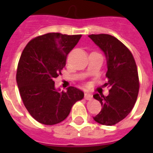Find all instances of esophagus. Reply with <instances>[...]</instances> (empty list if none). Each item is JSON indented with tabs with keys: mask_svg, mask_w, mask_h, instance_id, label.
<instances>
[{
	"mask_svg": "<svg viewBox=\"0 0 153 153\" xmlns=\"http://www.w3.org/2000/svg\"><path fill=\"white\" fill-rule=\"evenodd\" d=\"M84 98L86 100H91L93 98V95L92 94H90V93H86L84 94Z\"/></svg>",
	"mask_w": 153,
	"mask_h": 153,
	"instance_id": "1",
	"label": "esophagus"
}]
</instances>
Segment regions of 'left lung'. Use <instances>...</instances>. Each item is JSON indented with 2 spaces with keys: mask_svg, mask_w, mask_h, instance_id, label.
Instances as JSON below:
<instances>
[{
  "mask_svg": "<svg viewBox=\"0 0 153 153\" xmlns=\"http://www.w3.org/2000/svg\"><path fill=\"white\" fill-rule=\"evenodd\" d=\"M102 51L106 58V76L110 88L109 95L96 93L102 110L93 120L103 125H114L131 111L138 97L139 81L137 65L133 55L120 41L109 34L88 35Z\"/></svg>",
  "mask_w": 153,
  "mask_h": 153,
  "instance_id": "left-lung-1",
  "label": "left lung"
}]
</instances>
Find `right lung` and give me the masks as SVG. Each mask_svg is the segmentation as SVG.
<instances>
[{
  "label": "right lung",
  "instance_id": "add662e5",
  "mask_svg": "<svg viewBox=\"0 0 153 153\" xmlns=\"http://www.w3.org/2000/svg\"><path fill=\"white\" fill-rule=\"evenodd\" d=\"M80 38L81 35L50 33L33 38L22 52L16 81L26 109L41 124L52 125L63 121L74 104L83 98L79 88L69 87L66 92H60L54 82Z\"/></svg>",
  "mask_w": 153,
  "mask_h": 153
}]
</instances>
